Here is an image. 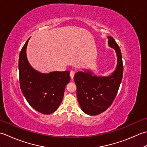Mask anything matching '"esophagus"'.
Masks as SVG:
<instances>
[{"label":"esophagus","instance_id":"obj_1","mask_svg":"<svg viewBox=\"0 0 147 147\" xmlns=\"http://www.w3.org/2000/svg\"><path fill=\"white\" fill-rule=\"evenodd\" d=\"M70 77L71 79H73V78L74 77V75H75V71H73V70H71L70 71Z\"/></svg>","mask_w":147,"mask_h":147}]
</instances>
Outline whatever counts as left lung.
Here are the masks:
<instances>
[{
  "mask_svg": "<svg viewBox=\"0 0 147 147\" xmlns=\"http://www.w3.org/2000/svg\"><path fill=\"white\" fill-rule=\"evenodd\" d=\"M109 45L115 50L117 65L109 77L92 76V72L78 71L74 76L77 96L81 109L86 114L96 115L105 111L117 94L122 76L123 63L121 49L113 38L109 36Z\"/></svg>",
  "mask_w": 147,
  "mask_h": 147,
  "instance_id": "8db88e82",
  "label": "left lung"
}]
</instances>
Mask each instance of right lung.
Instances as JSON below:
<instances>
[{
	"instance_id": "add662e5",
	"label": "right lung",
	"mask_w": 147,
	"mask_h": 147,
	"mask_svg": "<svg viewBox=\"0 0 147 147\" xmlns=\"http://www.w3.org/2000/svg\"><path fill=\"white\" fill-rule=\"evenodd\" d=\"M29 38L19 56V80L21 90L32 108L43 114H51L58 109L63 98L65 88L70 82V71L41 74L28 61L26 49Z\"/></svg>"
}]
</instances>
